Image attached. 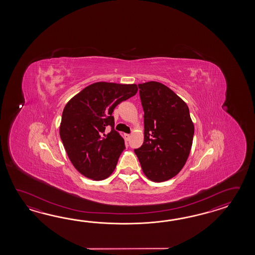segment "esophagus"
<instances>
[{"mask_svg":"<svg viewBox=\"0 0 255 255\" xmlns=\"http://www.w3.org/2000/svg\"><path fill=\"white\" fill-rule=\"evenodd\" d=\"M125 139L127 141H128L130 139V135L129 134H125Z\"/></svg>","mask_w":255,"mask_h":255,"instance_id":"obj_1","label":"esophagus"}]
</instances>
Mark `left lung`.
<instances>
[{"label":"left lung","mask_w":255,"mask_h":255,"mask_svg":"<svg viewBox=\"0 0 255 255\" xmlns=\"http://www.w3.org/2000/svg\"><path fill=\"white\" fill-rule=\"evenodd\" d=\"M144 110V142L134 149L147 179L173 178L189 157L194 135L190 110L168 87L157 82L139 84Z\"/></svg>","instance_id":"8db88e82"}]
</instances>
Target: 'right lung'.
<instances>
[{"label":"right lung","instance_id":"add662e5","mask_svg":"<svg viewBox=\"0 0 255 255\" xmlns=\"http://www.w3.org/2000/svg\"><path fill=\"white\" fill-rule=\"evenodd\" d=\"M137 87L98 82L84 88L64 109L60 137L74 167L85 177L102 180L114 171L125 142L115 130L112 113L135 96Z\"/></svg>","mask_w":255,"mask_h":255}]
</instances>
